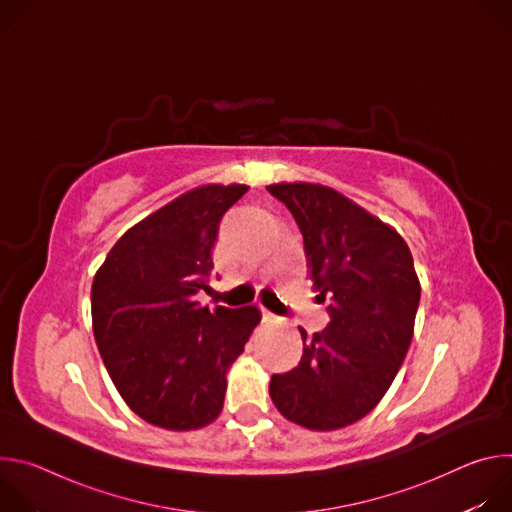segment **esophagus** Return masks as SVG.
<instances>
[{"label": "esophagus", "mask_w": 512, "mask_h": 512, "mask_svg": "<svg viewBox=\"0 0 512 512\" xmlns=\"http://www.w3.org/2000/svg\"><path fill=\"white\" fill-rule=\"evenodd\" d=\"M261 318H263V322H271L275 316L269 312V310H265V308H261Z\"/></svg>", "instance_id": "esophagus-1"}]
</instances>
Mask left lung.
<instances>
[{"instance_id":"left-lung-1","label":"left lung","mask_w":512,"mask_h":512,"mask_svg":"<svg viewBox=\"0 0 512 512\" xmlns=\"http://www.w3.org/2000/svg\"><path fill=\"white\" fill-rule=\"evenodd\" d=\"M304 237L310 279L328 300L330 322L296 369L273 375L279 413L302 427L332 431L377 407L409 350L421 285L403 237L322 184H271Z\"/></svg>"}]
</instances>
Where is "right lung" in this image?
Instances as JSON below:
<instances>
[{
	"label": "right lung",
	"instance_id": "1",
	"mask_svg": "<svg viewBox=\"0 0 512 512\" xmlns=\"http://www.w3.org/2000/svg\"><path fill=\"white\" fill-rule=\"evenodd\" d=\"M245 184L194 188L131 227L91 289L93 332L105 369L133 413L188 431L223 411L227 371L261 320L255 306L210 312L212 247Z\"/></svg>",
	"mask_w": 512,
	"mask_h": 512
}]
</instances>
